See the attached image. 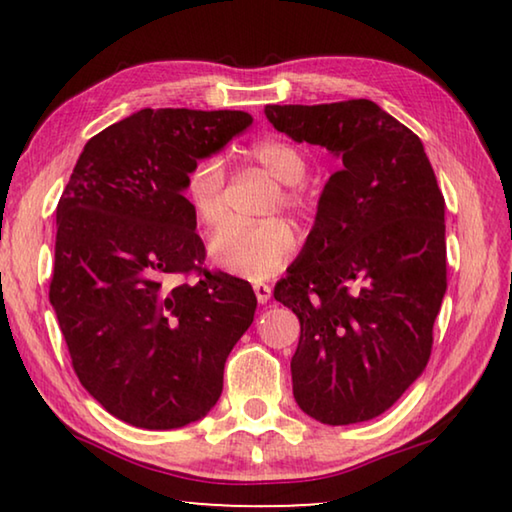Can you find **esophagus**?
Segmentation results:
<instances>
[{
  "label": "esophagus",
  "mask_w": 512,
  "mask_h": 512,
  "mask_svg": "<svg viewBox=\"0 0 512 512\" xmlns=\"http://www.w3.org/2000/svg\"><path fill=\"white\" fill-rule=\"evenodd\" d=\"M253 289H255V296H257L259 305H266V302L271 300V296H273V289L268 287V284H264V282H255Z\"/></svg>",
  "instance_id": "obj_1"
}]
</instances>
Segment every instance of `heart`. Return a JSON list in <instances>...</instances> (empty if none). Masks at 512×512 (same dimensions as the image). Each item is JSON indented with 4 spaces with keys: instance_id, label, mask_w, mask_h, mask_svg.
<instances>
[{
    "instance_id": "b5f03b06",
    "label": "heart",
    "mask_w": 512,
    "mask_h": 512,
    "mask_svg": "<svg viewBox=\"0 0 512 512\" xmlns=\"http://www.w3.org/2000/svg\"><path fill=\"white\" fill-rule=\"evenodd\" d=\"M250 158L280 180V205L302 212L307 207L300 180L307 173V158L296 144L280 137L257 140L248 149ZM185 196L198 223L214 228L225 216V169L221 158L207 155L196 160L185 176ZM298 246L293 225L284 219L262 223L228 221L210 239L212 262L228 273L266 277L289 262Z\"/></svg>"
}]
</instances>
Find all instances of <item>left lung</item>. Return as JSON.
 <instances>
[{"instance_id":"8db88e82","label":"left lung","mask_w":512,"mask_h":512,"mask_svg":"<svg viewBox=\"0 0 512 512\" xmlns=\"http://www.w3.org/2000/svg\"><path fill=\"white\" fill-rule=\"evenodd\" d=\"M264 112L291 140L341 160L305 248L273 293L300 320L293 397L332 427L372 420L431 357L447 291L443 192L420 137L375 101Z\"/></svg>"}]
</instances>
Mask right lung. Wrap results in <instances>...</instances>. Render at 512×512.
Returning <instances> with one entry per match:
<instances>
[{"label":"right lung","instance_id":"1","mask_svg":"<svg viewBox=\"0 0 512 512\" xmlns=\"http://www.w3.org/2000/svg\"><path fill=\"white\" fill-rule=\"evenodd\" d=\"M250 124L241 110L144 108L85 144L58 201L49 302L85 391L133 427L205 418L253 323V287L203 268L183 196L189 167Z\"/></svg>","mask_w":512,"mask_h":512}]
</instances>
